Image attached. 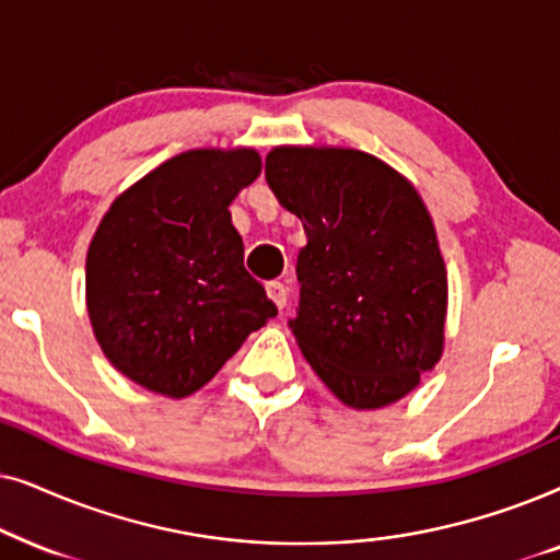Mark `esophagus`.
<instances>
[{"label": "esophagus", "mask_w": 560, "mask_h": 560, "mask_svg": "<svg viewBox=\"0 0 560 560\" xmlns=\"http://www.w3.org/2000/svg\"><path fill=\"white\" fill-rule=\"evenodd\" d=\"M266 294H268V300H271L279 310L287 307V287L281 284V281H268Z\"/></svg>", "instance_id": "1"}]
</instances>
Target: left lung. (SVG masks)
<instances>
[{
	"mask_svg": "<svg viewBox=\"0 0 560 560\" xmlns=\"http://www.w3.org/2000/svg\"><path fill=\"white\" fill-rule=\"evenodd\" d=\"M266 182L302 220L300 307L289 319L342 405L378 409L420 384L443 353L448 276L420 194L376 155L281 145Z\"/></svg>",
	"mask_w": 560,
	"mask_h": 560,
	"instance_id": "obj_1",
	"label": "left lung"
}]
</instances>
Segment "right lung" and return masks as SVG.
Here are the masks:
<instances>
[{
    "mask_svg": "<svg viewBox=\"0 0 560 560\" xmlns=\"http://www.w3.org/2000/svg\"><path fill=\"white\" fill-rule=\"evenodd\" d=\"M258 174L253 148H199L112 202L86 253V310L119 374L182 399L276 317L266 289L245 271L228 210Z\"/></svg>",
    "mask_w": 560,
    "mask_h": 560,
    "instance_id": "obj_1",
    "label": "right lung"
}]
</instances>
